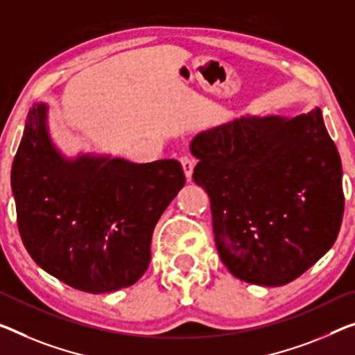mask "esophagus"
<instances>
[{
	"mask_svg": "<svg viewBox=\"0 0 355 355\" xmlns=\"http://www.w3.org/2000/svg\"><path fill=\"white\" fill-rule=\"evenodd\" d=\"M181 165H182V168H184V173H185V178H187V181H192L193 160L190 159L189 155H184V157H181Z\"/></svg>",
	"mask_w": 355,
	"mask_h": 355,
	"instance_id": "34e87169",
	"label": "esophagus"
}]
</instances>
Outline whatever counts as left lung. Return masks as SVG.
Here are the masks:
<instances>
[{
  "label": "left lung",
  "instance_id": "8db88e82",
  "mask_svg": "<svg viewBox=\"0 0 355 355\" xmlns=\"http://www.w3.org/2000/svg\"><path fill=\"white\" fill-rule=\"evenodd\" d=\"M193 181L209 195L220 260L234 277L277 287L334 246L345 196L322 111L243 116L193 136Z\"/></svg>",
  "mask_w": 355,
  "mask_h": 355
}]
</instances>
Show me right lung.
Returning a JSON list of instances; mask_svg holds the SVG:
<instances>
[{"label":"right lung","mask_w":355,"mask_h":355,"mask_svg":"<svg viewBox=\"0 0 355 355\" xmlns=\"http://www.w3.org/2000/svg\"><path fill=\"white\" fill-rule=\"evenodd\" d=\"M178 160L133 163L53 143L49 105L30 109L10 185L19 232L31 259L89 293L133 286L150 261L152 233L184 187Z\"/></svg>","instance_id":"obj_1"}]
</instances>
